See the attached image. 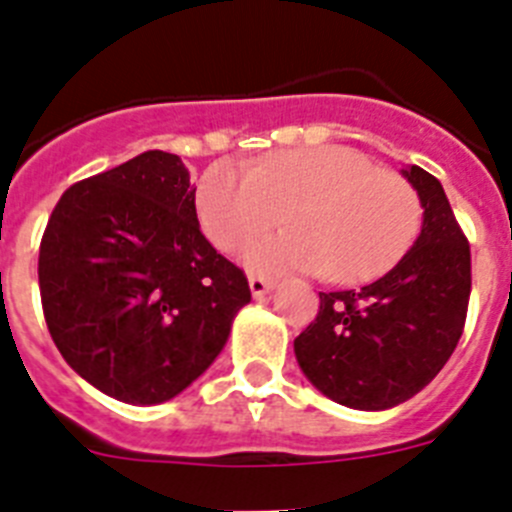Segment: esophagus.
Listing matches in <instances>:
<instances>
[{"label":"esophagus","instance_id":"obj_1","mask_svg":"<svg viewBox=\"0 0 512 512\" xmlns=\"http://www.w3.org/2000/svg\"><path fill=\"white\" fill-rule=\"evenodd\" d=\"M248 284H251V292H253V297H256V300H259V297H264L266 292L274 287V282H271V279H266V277H261V274H251V277H248Z\"/></svg>","mask_w":512,"mask_h":512}]
</instances>
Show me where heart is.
Listing matches in <instances>:
<instances>
[{
    "label": "heart",
    "instance_id": "heart-1",
    "mask_svg": "<svg viewBox=\"0 0 512 512\" xmlns=\"http://www.w3.org/2000/svg\"><path fill=\"white\" fill-rule=\"evenodd\" d=\"M197 215L220 251L289 230L246 251L251 269H300L338 284L382 277L413 248L423 200L402 174L377 169L354 148L279 151L243 171L220 161L197 184Z\"/></svg>",
    "mask_w": 512,
    "mask_h": 512
}]
</instances>
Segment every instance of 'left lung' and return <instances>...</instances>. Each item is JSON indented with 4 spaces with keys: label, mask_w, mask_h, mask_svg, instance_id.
I'll list each match as a JSON object with an SVG mask.
<instances>
[{
    "label": "left lung",
    "mask_w": 512,
    "mask_h": 512,
    "mask_svg": "<svg viewBox=\"0 0 512 512\" xmlns=\"http://www.w3.org/2000/svg\"><path fill=\"white\" fill-rule=\"evenodd\" d=\"M423 200L418 241L377 282L320 292L295 338L302 372L330 400L384 410L410 400L454 354L472 292V251L446 192L420 166L402 171Z\"/></svg>",
    "instance_id": "8db88e82"
}]
</instances>
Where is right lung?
<instances>
[{"instance_id":"obj_1","label":"right lung","mask_w":512,"mask_h":512,"mask_svg":"<svg viewBox=\"0 0 512 512\" xmlns=\"http://www.w3.org/2000/svg\"><path fill=\"white\" fill-rule=\"evenodd\" d=\"M182 158L146 151L71 184L40 238L45 325L76 374L133 405L205 372L251 300L200 230Z\"/></svg>"}]
</instances>
